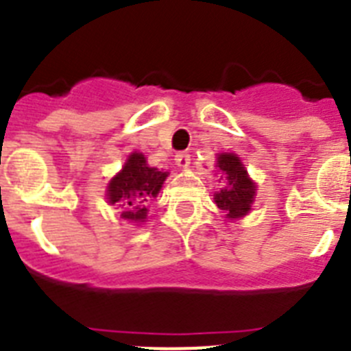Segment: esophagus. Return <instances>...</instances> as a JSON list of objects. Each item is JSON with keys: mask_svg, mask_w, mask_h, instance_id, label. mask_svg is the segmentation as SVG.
<instances>
[{"mask_svg": "<svg viewBox=\"0 0 351 351\" xmlns=\"http://www.w3.org/2000/svg\"><path fill=\"white\" fill-rule=\"evenodd\" d=\"M190 161H191L190 154L184 153V151H182V153L176 154V163H178V167H181V169H186V167H190Z\"/></svg>", "mask_w": 351, "mask_h": 351, "instance_id": "esophagus-1", "label": "esophagus"}]
</instances>
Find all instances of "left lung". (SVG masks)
Listing matches in <instances>:
<instances>
[{
    "label": "left lung",
    "instance_id": "8db88e82",
    "mask_svg": "<svg viewBox=\"0 0 351 351\" xmlns=\"http://www.w3.org/2000/svg\"><path fill=\"white\" fill-rule=\"evenodd\" d=\"M216 167L221 172L226 186L214 193V202L225 213L228 219H239L246 216L255 200L256 184L250 179L243 161L234 153L218 154Z\"/></svg>",
    "mask_w": 351,
    "mask_h": 351
}]
</instances>
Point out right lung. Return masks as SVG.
Masks as SVG:
<instances>
[{"label":"right lung","instance_id":"1","mask_svg":"<svg viewBox=\"0 0 351 351\" xmlns=\"http://www.w3.org/2000/svg\"><path fill=\"white\" fill-rule=\"evenodd\" d=\"M167 176L169 172L149 167L144 154L135 151L128 156L123 170L108 182V204H119V207H123V219L144 221L147 216V202L160 193Z\"/></svg>","mask_w":351,"mask_h":351}]
</instances>
